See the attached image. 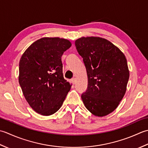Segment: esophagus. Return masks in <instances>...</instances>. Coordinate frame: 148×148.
I'll use <instances>...</instances> for the list:
<instances>
[{"mask_svg": "<svg viewBox=\"0 0 148 148\" xmlns=\"http://www.w3.org/2000/svg\"><path fill=\"white\" fill-rule=\"evenodd\" d=\"M76 82H77L76 78H72V79H71V82L73 83V84H76Z\"/></svg>", "mask_w": 148, "mask_h": 148, "instance_id": "1", "label": "esophagus"}]
</instances>
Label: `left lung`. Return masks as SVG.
<instances>
[{
  "label": "left lung",
  "mask_w": 148,
  "mask_h": 148,
  "mask_svg": "<svg viewBox=\"0 0 148 148\" xmlns=\"http://www.w3.org/2000/svg\"><path fill=\"white\" fill-rule=\"evenodd\" d=\"M83 58L88 84L81 95L86 108L96 116H107L118 106L129 79L127 61L111 42L99 37L80 38L75 42Z\"/></svg>",
  "instance_id": "left-lung-1"
}]
</instances>
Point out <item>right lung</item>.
<instances>
[{"mask_svg": "<svg viewBox=\"0 0 148 148\" xmlns=\"http://www.w3.org/2000/svg\"><path fill=\"white\" fill-rule=\"evenodd\" d=\"M70 41L43 38L30 46L19 63V84L27 101L43 116L56 112L71 85L63 77L61 57L70 49Z\"/></svg>", "mask_w": 148, "mask_h": 148, "instance_id": "1", "label": "right lung"}]
</instances>
